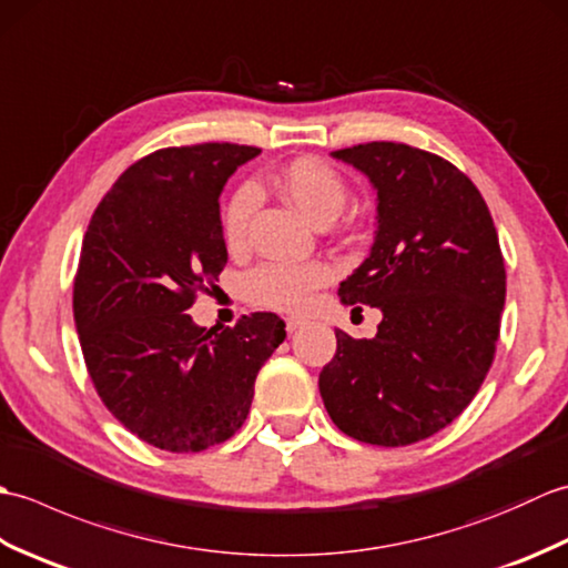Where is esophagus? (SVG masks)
<instances>
[{"label": "esophagus", "instance_id": "1", "mask_svg": "<svg viewBox=\"0 0 568 568\" xmlns=\"http://www.w3.org/2000/svg\"><path fill=\"white\" fill-rule=\"evenodd\" d=\"M303 324H305V320H300V317H287V320H285V329L293 334V332H297L300 327H303Z\"/></svg>", "mask_w": 568, "mask_h": 568}]
</instances>
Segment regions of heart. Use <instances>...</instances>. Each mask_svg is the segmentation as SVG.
I'll use <instances>...</instances> for the list:
<instances>
[{
    "mask_svg": "<svg viewBox=\"0 0 568 568\" xmlns=\"http://www.w3.org/2000/svg\"><path fill=\"white\" fill-rule=\"evenodd\" d=\"M271 185L285 202L305 214L312 224H329L342 214L348 200L346 180L329 163L320 159H297L271 178ZM258 192L253 185H241L229 197L222 214V232L226 246L239 251L246 246L251 216L256 212ZM332 268L322 261L265 263L246 277V295L251 303L281 310L303 312L312 305L315 293L329 283Z\"/></svg>",
    "mask_w": 568,
    "mask_h": 568,
    "instance_id": "1",
    "label": "heart"
}]
</instances>
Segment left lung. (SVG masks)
<instances>
[{"label":"left lung","instance_id":"left-lung-1","mask_svg":"<svg viewBox=\"0 0 568 568\" xmlns=\"http://www.w3.org/2000/svg\"><path fill=\"white\" fill-rule=\"evenodd\" d=\"M332 155L378 195L376 239L339 297L383 320L373 339L336 329L320 393L348 437L407 446L462 415L493 364L505 305L498 232L478 187L439 155L393 141Z\"/></svg>","mask_w":568,"mask_h":568}]
</instances>
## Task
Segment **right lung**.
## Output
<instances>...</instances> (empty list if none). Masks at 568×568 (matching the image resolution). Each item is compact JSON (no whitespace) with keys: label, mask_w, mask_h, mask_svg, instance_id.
Instances as JSON below:
<instances>
[{"label":"right lung","mask_w":568,"mask_h":568,"mask_svg":"<svg viewBox=\"0 0 568 568\" xmlns=\"http://www.w3.org/2000/svg\"><path fill=\"white\" fill-rule=\"evenodd\" d=\"M261 149L197 143L129 165L82 239L72 312L106 409L146 444L190 454L234 437L285 339L273 312L204 329L185 312L226 265L220 195Z\"/></svg>","instance_id":"1"}]
</instances>
